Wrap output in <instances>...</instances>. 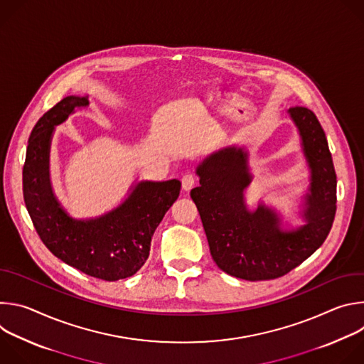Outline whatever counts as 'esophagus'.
<instances>
[{
	"instance_id": "34e87169",
	"label": "esophagus",
	"mask_w": 364,
	"mask_h": 364,
	"mask_svg": "<svg viewBox=\"0 0 364 364\" xmlns=\"http://www.w3.org/2000/svg\"><path fill=\"white\" fill-rule=\"evenodd\" d=\"M181 184H183V188H184V190L193 188L194 184H196V176H194V174H190V173L184 174L183 178H181Z\"/></svg>"
}]
</instances>
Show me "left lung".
<instances>
[{"label": "left lung", "mask_w": 364, "mask_h": 364, "mask_svg": "<svg viewBox=\"0 0 364 364\" xmlns=\"http://www.w3.org/2000/svg\"><path fill=\"white\" fill-rule=\"evenodd\" d=\"M289 114L299 129L311 168L304 218L295 232H281L279 220L265 205L247 212L243 190L250 183L246 154L226 148L197 167L200 186L190 196L197 205L212 257L226 274L246 281L287 275L327 239L337 210V176L328 142L316 114L294 107Z\"/></svg>", "instance_id": "8db88e82"}]
</instances>
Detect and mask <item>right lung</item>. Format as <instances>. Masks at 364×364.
I'll return each mask as SVG.
<instances>
[{
	"label": "right lung",
	"instance_id": "right-lung-1",
	"mask_svg": "<svg viewBox=\"0 0 364 364\" xmlns=\"http://www.w3.org/2000/svg\"><path fill=\"white\" fill-rule=\"evenodd\" d=\"M87 105L86 97L68 96L37 121L27 145L23 194L31 222L51 253L89 277L118 281L132 277L145 264L151 237L177 200L181 183L144 181L105 216L86 222L69 218L48 181L50 136L56 125Z\"/></svg>",
	"mask_w": 364,
	"mask_h": 364
}]
</instances>
